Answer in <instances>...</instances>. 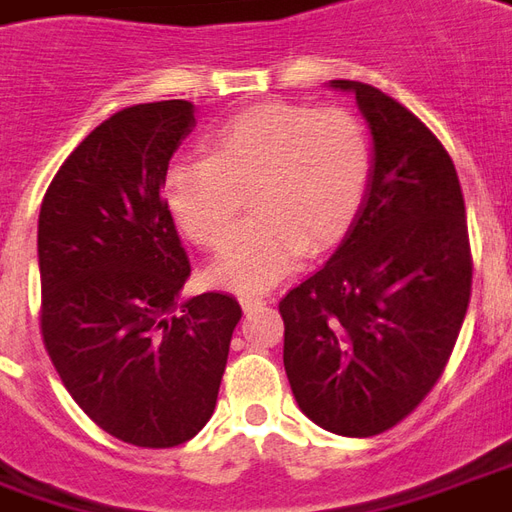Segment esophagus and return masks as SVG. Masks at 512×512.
<instances>
[{
    "label": "esophagus",
    "mask_w": 512,
    "mask_h": 512,
    "mask_svg": "<svg viewBox=\"0 0 512 512\" xmlns=\"http://www.w3.org/2000/svg\"><path fill=\"white\" fill-rule=\"evenodd\" d=\"M239 303H242V309H245V312H250V309L262 306L264 298L262 295H253V292H242V295H239Z\"/></svg>",
    "instance_id": "1"
}]
</instances>
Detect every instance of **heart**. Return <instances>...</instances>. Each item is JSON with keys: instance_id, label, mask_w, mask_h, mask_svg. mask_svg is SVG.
<instances>
[{"instance_id": "obj_1", "label": "heart", "mask_w": 512, "mask_h": 512, "mask_svg": "<svg viewBox=\"0 0 512 512\" xmlns=\"http://www.w3.org/2000/svg\"><path fill=\"white\" fill-rule=\"evenodd\" d=\"M206 147L169 164L164 203L195 245L222 250L249 192L257 214L211 270L231 290H267L306 248L337 245L368 195L373 139L345 108L262 102L217 125Z\"/></svg>"}]
</instances>
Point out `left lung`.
I'll use <instances>...</instances> for the list:
<instances>
[{
  "mask_svg": "<svg viewBox=\"0 0 512 512\" xmlns=\"http://www.w3.org/2000/svg\"><path fill=\"white\" fill-rule=\"evenodd\" d=\"M354 91L373 133V172L343 245L292 287L284 368L317 426L373 438L438 384L471 301V242L451 155L410 108L379 88Z\"/></svg>",
  "mask_w": 512,
  "mask_h": 512,
  "instance_id": "8db88e82",
  "label": "left lung"
}]
</instances>
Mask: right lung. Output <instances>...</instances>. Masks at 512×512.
<instances>
[{"instance_id":"add662e5","label":"right lung","mask_w":512,"mask_h":512,"mask_svg":"<svg viewBox=\"0 0 512 512\" xmlns=\"http://www.w3.org/2000/svg\"><path fill=\"white\" fill-rule=\"evenodd\" d=\"M192 128L186 100L105 119L55 172L38 217L44 348L77 407L139 449L206 426L242 317L225 292L178 303L192 267L161 183Z\"/></svg>"}]
</instances>
